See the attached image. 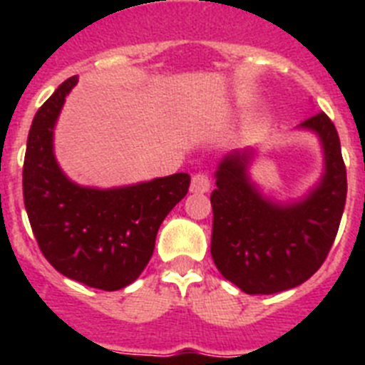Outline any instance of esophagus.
Returning a JSON list of instances; mask_svg holds the SVG:
<instances>
[{"label": "esophagus", "mask_w": 365, "mask_h": 365, "mask_svg": "<svg viewBox=\"0 0 365 365\" xmlns=\"http://www.w3.org/2000/svg\"><path fill=\"white\" fill-rule=\"evenodd\" d=\"M212 186V179L208 173H195V175L192 177V185H190V192L192 193H205L208 192Z\"/></svg>", "instance_id": "obj_1"}]
</instances>
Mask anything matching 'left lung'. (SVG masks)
<instances>
[{
    "label": "left lung",
    "instance_id": "8db88e82",
    "mask_svg": "<svg viewBox=\"0 0 365 365\" xmlns=\"http://www.w3.org/2000/svg\"><path fill=\"white\" fill-rule=\"evenodd\" d=\"M302 125L320 135L325 150L322 185L305 201L289 206L265 201L247 179V153L227 157L215 173L212 259L247 294H274L307 282L338 234L347 195L340 137L324 111Z\"/></svg>",
    "mask_w": 365,
    "mask_h": 365
}]
</instances>
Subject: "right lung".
I'll return each mask as SVG.
<instances>
[{
  "label": "right lung",
  "instance_id": "add662e5",
  "mask_svg": "<svg viewBox=\"0 0 365 365\" xmlns=\"http://www.w3.org/2000/svg\"><path fill=\"white\" fill-rule=\"evenodd\" d=\"M78 78L58 86L34 115L24 163V201L41 254L60 274L100 291H118L140 276L155 237L188 193L190 175L117 190L82 188L54 160L53 128Z\"/></svg>",
  "mask_w": 365,
  "mask_h": 365
}]
</instances>
